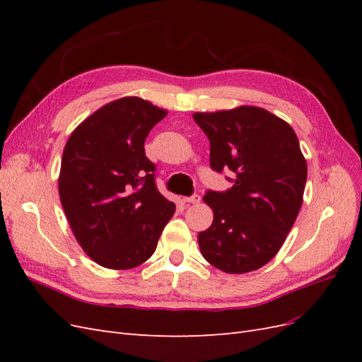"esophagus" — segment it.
<instances>
[{"mask_svg": "<svg viewBox=\"0 0 362 362\" xmlns=\"http://www.w3.org/2000/svg\"><path fill=\"white\" fill-rule=\"evenodd\" d=\"M182 201L185 204H199L201 202V196L199 194H193V196H189V198H184Z\"/></svg>", "mask_w": 362, "mask_h": 362, "instance_id": "1", "label": "esophagus"}]
</instances>
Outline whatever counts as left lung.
<instances>
[{
    "label": "left lung",
    "mask_w": 362,
    "mask_h": 362,
    "mask_svg": "<svg viewBox=\"0 0 362 362\" xmlns=\"http://www.w3.org/2000/svg\"><path fill=\"white\" fill-rule=\"evenodd\" d=\"M210 140V164L235 173L233 189L208 192L211 226L198 234L202 257L225 273L257 270L286 242L303 202L306 160L286 120L255 105L196 112Z\"/></svg>",
    "instance_id": "8db88e82"
}]
</instances>
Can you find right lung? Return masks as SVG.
Wrapping results in <instances>:
<instances>
[{
  "mask_svg": "<svg viewBox=\"0 0 362 362\" xmlns=\"http://www.w3.org/2000/svg\"><path fill=\"white\" fill-rule=\"evenodd\" d=\"M168 110L139 96L103 105L63 149L59 194L81 249L96 264L128 270L157 247L175 204L157 190L145 139Z\"/></svg>",
  "mask_w": 362,
  "mask_h": 362,
  "instance_id": "right-lung-1",
  "label": "right lung"
}]
</instances>
